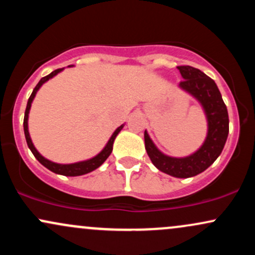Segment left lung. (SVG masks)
Instances as JSON below:
<instances>
[{"label":"left lung","mask_w":255,"mask_h":255,"mask_svg":"<svg viewBox=\"0 0 255 255\" xmlns=\"http://www.w3.org/2000/svg\"><path fill=\"white\" fill-rule=\"evenodd\" d=\"M183 80L178 86L191 93L203 105L206 114L207 136L195 153L184 158H174L162 153L145 130V148L157 169L170 176L187 178L206 170L223 151L229 133V116L217 85L200 69L191 66H178Z\"/></svg>","instance_id":"1"}]
</instances>
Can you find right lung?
Segmentation results:
<instances>
[{"label":"right lung","instance_id":"1","mask_svg":"<svg viewBox=\"0 0 255 255\" xmlns=\"http://www.w3.org/2000/svg\"><path fill=\"white\" fill-rule=\"evenodd\" d=\"M61 71H63V68H60V69H56V71L51 72L50 74L46 75V77L42 78L39 80V83L37 84V86L33 89V92L31 93L30 98H28V102H27V107H26V110H25V118H24V131H25V137H26V142H27V146L28 148H30L32 153H33V156L37 158L38 162L40 163V164L45 166V168H48L49 170L55 172V174H60V175H64V176H80V175H85L87 174V172H91L93 171L95 169H97L101 166L103 163L107 160V158L110 156L111 151H113V144H114V140H115V137L118 136V134L121 131L122 128H124V125L120 126V127L114 131V134L111 135V137L109 139V141H108V144L105 145V147L99 153L97 154L96 157L91 158V159H87V160H84V162H78V163H73V164H58V163H54L51 162V160L46 159V158H44L42 154L39 153L36 150V147H34L33 144H32V140L30 137V133H28V126H27V121H28V113H30V109H31V103L32 101H33L34 96H36L37 91L39 90V87L42 86V85L45 83V81H48L49 79H51L52 77H55V75L58 74Z\"/></svg>","mask_w":255,"mask_h":255}]
</instances>
